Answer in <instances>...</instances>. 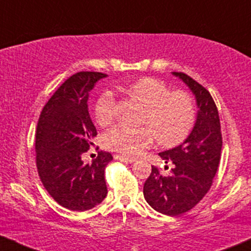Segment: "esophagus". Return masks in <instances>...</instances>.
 <instances>
[{"label":"esophagus","instance_id":"obj_1","mask_svg":"<svg viewBox=\"0 0 251 251\" xmlns=\"http://www.w3.org/2000/svg\"><path fill=\"white\" fill-rule=\"evenodd\" d=\"M114 158L118 160H123V162H129V163H133L135 162V157H132V155H126V154H120L118 153L114 155Z\"/></svg>","mask_w":251,"mask_h":251}]
</instances>
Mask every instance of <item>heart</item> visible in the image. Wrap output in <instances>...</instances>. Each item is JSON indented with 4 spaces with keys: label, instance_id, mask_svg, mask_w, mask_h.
Returning <instances> with one entry per match:
<instances>
[{
    "label": "heart",
    "instance_id": "b5f03b06",
    "mask_svg": "<svg viewBox=\"0 0 251 251\" xmlns=\"http://www.w3.org/2000/svg\"><path fill=\"white\" fill-rule=\"evenodd\" d=\"M124 92L142 103L144 112L140 125L133 128L116 125L103 134V144L109 150L123 154H138L152 144L154 138L165 146L183 142L194 128L196 107L192 98L183 91H170L154 77H142L132 82ZM113 92H101L94 103V117L99 125H107L116 114Z\"/></svg>",
    "mask_w": 251,
    "mask_h": 251
}]
</instances>
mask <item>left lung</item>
<instances>
[{
	"mask_svg": "<svg viewBox=\"0 0 251 251\" xmlns=\"http://www.w3.org/2000/svg\"><path fill=\"white\" fill-rule=\"evenodd\" d=\"M192 93L198 106L191 133L177 148L160 152L166 164H174L168 177L152 166L144 184V197L155 211L168 216L185 214L197 205L211 188L221 160L222 132L220 116L205 87L181 72H174ZM165 169H169L166 166Z\"/></svg>",
	"mask_w": 251,
	"mask_h": 251,
	"instance_id": "1",
	"label": "left lung"
}]
</instances>
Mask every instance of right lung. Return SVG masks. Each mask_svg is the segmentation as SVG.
Listing matches in <instances>:
<instances>
[{
  "label": "right lung",
  "mask_w": 251,
  "mask_h": 251,
  "mask_svg": "<svg viewBox=\"0 0 251 251\" xmlns=\"http://www.w3.org/2000/svg\"><path fill=\"white\" fill-rule=\"evenodd\" d=\"M107 75L79 72L57 88L43 107L35 134L36 168L53 200L73 211H86L105 200V168L113 159L99 151L91 164L81 155L92 145L97 128L88 113V93Z\"/></svg>",
  "instance_id": "obj_1"
}]
</instances>
